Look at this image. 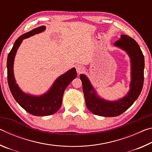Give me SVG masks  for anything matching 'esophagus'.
<instances>
[{
	"label": "esophagus",
	"mask_w": 152,
	"mask_h": 152,
	"mask_svg": "<svg viewBox=\"0 0 152 152\" xmlns=\"http://www.w3.org/2000/svg\"><path fill=\"white\" fill-rule=\"evenodd\" d=\"M76 71H77V72H78V74H80L82 71L84 70V68H83V66H80V65H78V66H76Z\"/></svg>",
	"instance_id": "obj_1"
}]
</instances>
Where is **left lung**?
I'll return each mask as SVG.
<instances>
[{"label":"left lung","instance_id":"left-lung-1","mask_svg":"<svg viewBox=\"0 0 152 152\" xmlns=\"http://www.w3.org/2000/svg\"><path fill=\"white\" fill-rule=\"evenodd\" d=\"M115 45L126 51L132 61V82L131 89L127 95L119 101L110 102L97 96L87 77L81 74L82 89L85 98L86 107L93 114L103 117H116L121 115L133 104L141 92L144 80V57L138 43L129 36L121 35V39Z\"/></svg>","mask_w":152,"mask_h":152}]
</instances>
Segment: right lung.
I'll return each mask as SVG.
<instances>
[{"label":"right lung","mask_w":152,"mask_h":152,"mask_svg":"<svg viewBox=\"0 0 152 152\" xmlns=\"http://www.w3.org/2000/svg\"><path fill=\"white\" fill-rule=\"evenodd\" d=\"M45 28L43 25L40 26L19 37L15 42L7 58V79L11 94L23 109L35 116H48L57 112L61 105L64 91L77 76L76 69L72 68L59 77L50 91L41 96H33L25 94L17 86L13 75V61L17 49L23 39L42 32Z\"/></svg>","instance_id":"obj_1"}]
</instances>
